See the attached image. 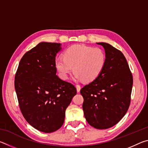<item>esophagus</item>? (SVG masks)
Returning <instances> with one entry per match:
<instances>
[{"label":"esophagus","mask_w":148,"mask_h":148,"mask_svg":"<svg viewBox=\"0 0 148 148\" xmlns=\"http://www.w3.org/2000/svg\"><path fill=\"white\" fill-rule=\"evenodd\" d=\"M76 89H77V92H79L80 91V89H81V87H80L79 85H76Z\"/></svg>","instance_id":"esophagus-1"}]
</instances>
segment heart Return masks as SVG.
<instances>
[{"instance_id":"obj_1","label":"heart","mask_w":148,"mask_h":148,"mask_svg":"<svg viewBox=\"0 0 148 148\" xmlns=\"http://www.w3.org/2000/svg\"><path fill=\"white\" fill-rule=\"evenodd\" d=\"M106 56L99 47L74 45L67 48L63 57L55 59V66L61 78L66 79L73 71L74 78L92 81L98 77L103 70Z\"/></svg>"}]
</instances>
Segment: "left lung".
<instances>
[{"mask_svg": "<svg viewBox=\"0 0 148 148\" xmlns=\"http://www.w3.org/2000/svg\"><path fill=\"white\" fill-rule=\"evenodd\" d=\"M106 62L99 76L80 90L84 116L91 126L106 129L116 125L131 103L133 79L124 55L105 42Z\"/></svg>", "mask_w": 148, "mask_h": 148, "instance_id": "left-lung-1", "label": "left lung"}]
</instances>
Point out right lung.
I'll return each instance as SVG.
<instances>
[{
  "mask_svg": "<svg viewBox=\"0 0 148 148\" xmlns=\"http://www.w3.org/2000/svg\"><path fill=\"white\" fill-rule=\"evenodd\" d=\"M61 45L39 43L25 53L15 76L22 114L32 127L46 133L61 128L65 110L76 95L74 86L56 75L55 59Z\"/></svg>",
  "mask_w": 148,
  "mask_h": 148,
  "instance_id": "obj_1",
  "label": "right lung"
}]
</instances>
